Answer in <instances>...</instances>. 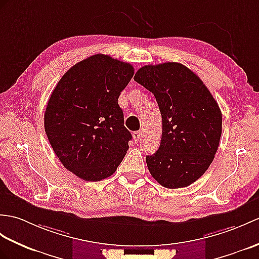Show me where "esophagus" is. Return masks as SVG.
Returning a JSON list of instances; mask_svg holds the SVG:
<instances>
[{"label":"esophagus","instance_id":"obj_1","mask_svg":"<svg viewBox=\"0 0 259 259\" xmlns=\"http://www.w3.org/2000/svg\"><path fill=\"white\" fill-rule=\"evenodd\" d=\"M134 138H135V141H140L142 138V131H135Z\"/></svg>","mask_w":259,"mask_h":259}]
</instances>
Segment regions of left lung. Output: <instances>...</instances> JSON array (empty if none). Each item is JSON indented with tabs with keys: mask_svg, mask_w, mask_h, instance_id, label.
Returning a JSON list of instances; mask_svg holds the SVG:
<instances>
[{
	"mask_svg": "<svg viewBox=\"0 0 259 259\" xmlns=\"http://www.w3.org/2000/svg\"><path fill=\"white\" fill-rule=\"evenodd\" d=\"M134 79L154 95L162 116L161 144L146 158L150 173L164 188L189 186L205 173L218 151V102L197 75L180 63L143 66Z\"/></svg>",
	"mask_w": 259,
	"mask_h": 259,
	"instance_id": "1",
	"label": "left lung"
}]
</instances>
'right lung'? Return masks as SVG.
<instances>
[{
	"label": "right lung",
	"mask_w": 259,
	"mask_h": 259,
	"mask_svg": "<svg viewBox=\"0 0 259 259\" xmlns=\"http://www.w3.org/2000/svg\"><path fill=\"white\" fill-rule=\"evenodd\" d=\"M134 73L129 63L97 54L66 71L48 100V141L66 169L85 181L110 177L128 151L132 136L118 98Z\"/></svg>",
	"instance_id": "right-lung-1"
}]
</instances>
